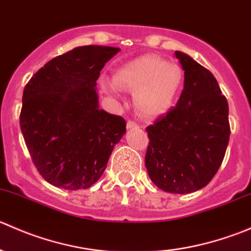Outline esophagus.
I'll use <instances>...</instances> for the list:
<instances>
[{
    "label": "esophagus",
    "instance_id": "esophagus-1",
    "mask_svg": "<svg viewBox=\"0 0 251 251\" xmlns=\"http://www.w3.org/2000/svg\"><path fill=\"white\" fill-rule=\"evenodd\" d=\"M127 127L128 128H138V127H140V125H138V124L136 123L135 120H128L127 121Z\"/></svg>",
    "mask_w": 251,
    "mask_h": 251
}]
</instances>
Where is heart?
Wrapping results in <instances>:
<instances>
[{
  "instance_id": "heart-1",
  "label": "heart",
  "mask_w": 251,
  "mask_h": 251,
  "mask_svg": "<svg viewBox=\"0 0 251 251\" xmlns=\"http://www.w3.org/2000/svg\"><path fill=\"white\" fill-rule=\"evenodd\" d=\"M114 81L135 91V104L143 115L159 116L173 105L179 90L182 72L174 63L154 54H144L116 70Z\"/></svg>"
}]
</instances>
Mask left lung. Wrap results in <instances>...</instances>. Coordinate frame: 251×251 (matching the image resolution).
Segmentation results:
<instances>
[{"label": "left lung", "mask_w": 251, "mask_h": 251, "mask_svg": "<svg viewBox=\"0 0 251 251\" xmlns=\"http://www.w3.org/2000/svg\"><path fill=\"white\" fill-rule=\"evenodd\" d=\"M184 70L176 107L146 128L147 171L169 193L201 189L216 175L229 141L228 103L214 75L184 53L175 52Z\"/></svg>", "instance_id": "obj_1"}]
</instances>
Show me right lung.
I'll use <instances>...</instances> for the list:
<instances>
[{
    "instance_id": "add662e5",
    "label": "right lung",
    "mask_w": 251,
    "mask_h": 251,
    "mask_svg": "<svg viewBox=\"0 0 251 251\" xmlns=\"http://www.w3.org/2000/svg\"><path fill=\"white\" fill-rule=\"evenodd\" d=\"M119 48L76 47L46 63L26 83L19 123L31 160L48 183L77 191L107 168L126 121L98 108L96 81Z\"/></svg>"
}]
</instances>
